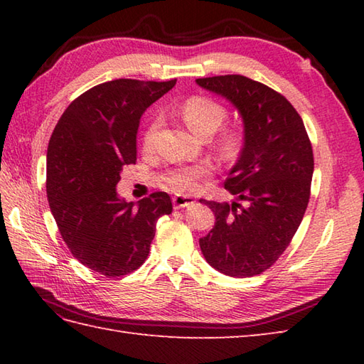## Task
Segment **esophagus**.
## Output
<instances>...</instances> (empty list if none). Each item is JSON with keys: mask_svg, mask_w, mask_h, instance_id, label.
Returning <instances> with one entry per match:
<instances>
[{"mask_svg": "<svg viewBox=\"0 0 364 364\" xmlns=\"http://www.w3.org/2000/svg\"><path fill=\"white\" fill-rule=\"evenodd\" d=\"M172 202H173L175 210H180V208H188L189 205L194 203V198L189 196H175L172 198Z\"/></svg>", "mask_w": 364, "mask_h": 364, "instance_id": "1", "label": "esophagus"}]
</instances>
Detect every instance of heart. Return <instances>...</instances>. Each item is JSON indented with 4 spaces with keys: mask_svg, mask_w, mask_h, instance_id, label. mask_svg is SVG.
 I'll return each mask as SVG.
<instances>
[{
    "mask_svg": "<svg viewBox=\"0 0 364 364\" xmlns=\"http://www.w3.org/2000/svg\"><path fill=\"white\" fill-rule=\"evenodd\" d=\"M180 114L184 123L198 136H210L218 129L227 117V109L215 100L205 95H192L180 106ZM159 120L154 119L144 134V149L150 150L156 137ZM244 145V131L239 125H228L223 128L215 146L222 158L235 159L241 153ZM210 162H200L196 166H183L172 168L164 176V186L173 192H196L202 178L211 173Z\"/></svg>",
    "mask_w": 364,
    "mask_h": 364,
    "instance_id": "heart-1",
    "label": "heart"
}]
</instances>
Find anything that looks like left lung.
Segmentation results:
<instances>
[{
	"mask_svg": "<svg viewBox=\"0 0 364 364\" xmlns=\"http://www.w3.org/2000/svg\"><path fill=\"white\" fill-rule=\"evenodd\" d=\"M241 114L244 146L225 189L244 205L200 200L215 215L200 239L205 259L230 277L264 272L289 245L310 202L313 149L304 120L282 94L242 75L198 78Z\"/></svg>",
	"mask_w": 364,
	"mask_h": 364,
	"instance_id": "obj_1",
	"label": "left lung"
}]
</instances>
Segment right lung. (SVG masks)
Instances as JSON below:
<instances>
[{
    "instance_id": "right-lung-1",
    "label": "right lung",
    "mask_w": 364,
    "mask_h": 364,
    "mask_svg": "<svg viewBox=\"0 0 364 364\" xmlns=\"http://www.w3.org/2000/svg\"><path fill=\"white\" fill-rule=\"evenodd\" d=\"M176 84L114 80L68 105L46 151V197L68 250L107 278L134 272L150 253L156 220L172 213L166 192L137 205L115 192L123 167L136 162L142 114Z\"/></svg>"
}]
</instances>
